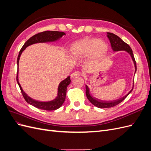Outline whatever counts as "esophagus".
<instances>
[{"label":"esophagus","mask_w":151,"mask_h":151,"mask_svg":"<svg viewBox=\"0 0 151 151\" xmlns=\"http://www.w3.org/2000/svg\"><path fill=\"white\" fill-rule=\"evenodd\" d=\"M81 75V72L79 71H75L72 73L71 74V77L72 78H74V77H79Z\"/></svg>","instance_id":"obj_1"}]
</instances>
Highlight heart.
<instances>
[{"label":"heart","instance_id":"obj_1","mask_svg":"<svg viewBox=\"0 0 151 151\" xmlns=\"http://www.w3.org/2000/svg\"><path fill=\"white\" fill-rule=\"evenodd\" d=\"M108 50L107 43L104 40L86 36L71 44L70 53L76 58H81L88 55L91 62L101 60Z\"/></svg>","mask_w":151,"mask_h":151}]
</instances>
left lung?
Returning a JSON list of instances; mask_svg holds the SVG:
<instances>
[{"mask_svg": "<svg viewBox=\"0 0 151 151\" xmlns=\"http://www.w3.org/2000/svg\"><path fill=\"white\" fill-rule=\"evenodd\" d=\"M107 36L109 38V41H110L111 48H112L113 51L118 52V51H121V50H125V51L127 52L130 55L132 60H133L134 63V65H135V72L137 70L136 62H135V58L134 56L133 52H132V50L130 48V47L127 43L123 42V41L120 37H118L117 35H116L115 34L111 33H107ZM133 88H134V85H133ZM132 90H133V88L132 89V90L126 96H125L124 97H123L120 99L114 100V101H101V100L97 99H96V98L91 96L90 95V93H89V88L88 87V86L86 85V94L87 98H88L89 101L93 105H94L95 106H96L99 108H111V107L116 106L117 104H120L128 96V95H129L132 92Z\"/></svg>", "mask_w": 151, "mask_h": 151, "instance_id": "1", "label": "left lung"}]
</instances>
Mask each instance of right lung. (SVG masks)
Instances as JSON below:
<instances>
[{"label":"right lung","mask_w":151,"mask_h":151,"mask_svg":"<svg viewBox=\"0 0 151 151\" xmlns=\"http://www.w3.org/2000/svg\"><path fill=\"white\" fill-rule=\"evenodd\" d=\"M65 35V33H63V32L56 31H46L41 32V33L36 34L34 36H32V37H31L28 40H27V42H26V43L24 44V45L22 46V47L20 50L19 55H18L17 59V67L19 66V60L21 55L27 47L31 45L37 43L54 42V41L58 40L59 38H61L63 35ZM16 80H17V83L20 88L21 93L22 96H23V97L27 103L37 108H39L41 109H44V110H48V111L55 110V109L59 108L62 106L65 99L67 88L71 82L70 77L68 76L67 78H66L65 80L62 81L60 83V84H59L58 88V96L55 99L51 101L41 102V101H35V100L31 99L24 92L23 90H22L21 86L19 83V81H18V70L17 72Z\"/></svg>","instance_id":"1"}]
</instances>
